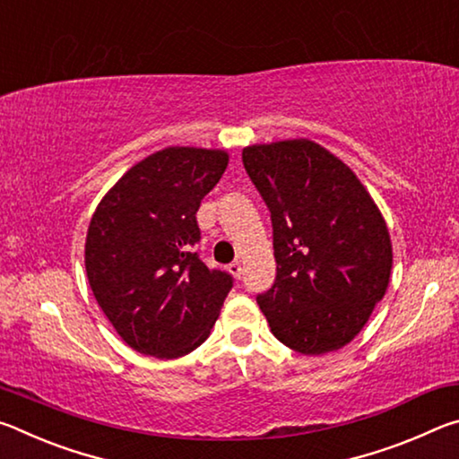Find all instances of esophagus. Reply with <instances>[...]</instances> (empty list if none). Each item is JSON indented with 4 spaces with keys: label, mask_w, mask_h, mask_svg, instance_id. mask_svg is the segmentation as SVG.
I'll return each instance as SVG.
<instances>
[{
    "label": "esophagus",
    "mask_w": 459,
    "mask_h": 459,
    "mask_svg": "<svg viewBox=\"0 0 459 459\" xmlns=\"http://www.w3.org/2000/svg\"><path fill=\"white\" fill-rule=\"evenodd\" d=\"M229 271H230V273L235 275L237 279L243 277V265H240V261H232L230 265H229Z\"/></svg>",
    "instance_id": "1"
}]
</instances>
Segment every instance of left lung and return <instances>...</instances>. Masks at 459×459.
Returning <instances> with one entry per match:
<instances>
[{
  "instance_id": "left-lung-1",
  "label": "left lung",
  "mask_w": 459,
  "mask_h": 459,
  "mask_svg": "<svg viewBox=\"0 0 459 459\" xmlns=\"http://www.w3.org/2000/svg\"><path fill=\"white\" fill-rule=\"evenodd\" d=\"M243 166L273 227L277 275L257 295L271 332L307 356L338 351L391 277V238L375 200L351 168L307 139L245 147Z\"/></svg>"
}]
</instances>
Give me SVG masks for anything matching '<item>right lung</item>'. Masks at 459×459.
Instances as JSON below:
<instances>
[{"label":"right lung","instance_id":"add662e5","mask_svg":"<svg viewBox=\"0 0 459 459\" xmlns=\"http://www.w3.org/2000/svg\"><path fill=\"white\" fill-rule=\"evenodd\" d=\"M227 164L221 150L166 147L123 174L92 214L84 245L91 290L137 352H192L232 290V275L208 269L194 251L200 202Z\"/></svg>","mask_w":459,"mask_h":459}]
</instances>
